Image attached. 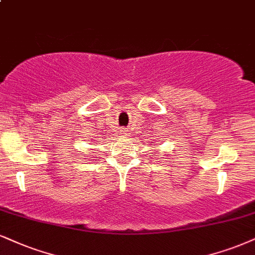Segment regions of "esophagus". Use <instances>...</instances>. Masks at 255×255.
<instances>
[{
  "label": "esophagus",
  "instance_id": "obj_1",
  "mask_svg": "<svg viewBox=\"0 0 255 255\" xmlns=\"http://www.w3.org/2000/svg\"><path fill=\"white\" fill-rule=\"evenodd\" d=\"M124 132H125V131L123 130V128H121V130H119V133H121V134H124Z\"/></svg>",
  "mask_w": 255,
  "mask_h": 255
}]
</instances>
